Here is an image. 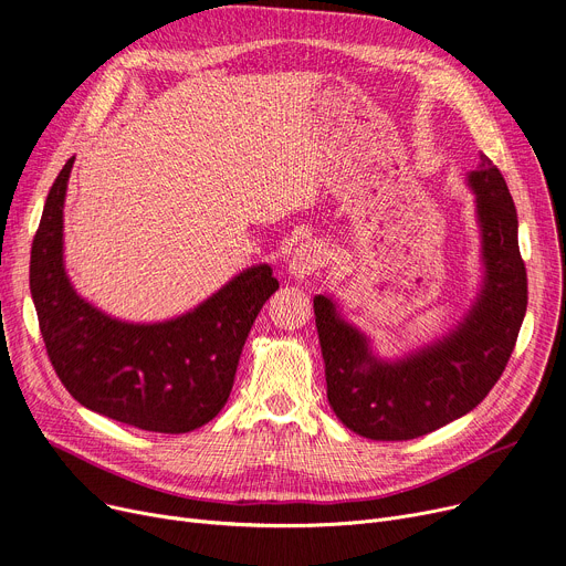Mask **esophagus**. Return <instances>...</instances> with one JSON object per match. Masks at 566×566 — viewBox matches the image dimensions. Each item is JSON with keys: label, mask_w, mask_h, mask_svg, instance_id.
<instances>
[{"label": "esophagus", "mask_w": 566, "mask_h": 566, "mask_svg": "<svg viewBox=\"0 0 566 566\" xmlns=\"http://www.w3.org/2000/svg\"><path fill=\"white\" fill-rule=\"evenodd\" d=\"M325 259H327V250L323 248V243L316 241H307L300 245L291 259V266L289 273L295 280H305L310 275H316L323 266H325Z\"/></svg>", "instance_id": "34e87169"}]
</instances>
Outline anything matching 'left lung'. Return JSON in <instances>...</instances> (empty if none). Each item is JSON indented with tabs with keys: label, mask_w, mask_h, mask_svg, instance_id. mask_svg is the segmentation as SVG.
Segmentation results:
<instances>
[{
	"label": "left lung",
	"mask_w": 566,
	"mask_h": 566,
	"mask_svg": "<svg viewBox=\"0 0 566 566\" xmlns=\"http://www.w3.org/2000/svg\"><path fill=\"white\" fill-rule=\"evenodd\" d=\"M482 234L484 282L464 321L396 361L373 355L327 295L314 297L327 400L346 428L375 441L423 437L478 407L503 375L528 307L510 188L492 159L469 172Z\"/></svg>",
	"instance_id": "8db88e82"
}]
</instances>
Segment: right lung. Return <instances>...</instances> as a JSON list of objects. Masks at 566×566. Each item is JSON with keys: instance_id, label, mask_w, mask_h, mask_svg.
<instances>
[{"instance_id": "add662e5", "label": "right lung", "mask_w": 566, "mask_h": 566, "mask_svg": "<svg viewBox=\"0 0 566 566\" xmlns=\"http://www.w3.org/2000/svg\"><path fill=\"white\" fill-rule=\"evenodd\" d=\"M72 164L52 184L31 245L29 289L48 357L70 396L102 417L149 432H191L228 402L250 327L280 282L259 263L177 318L145 325L106 316L77 295L63 266Z\"/></svg>"}]
</instances>
